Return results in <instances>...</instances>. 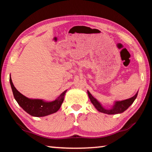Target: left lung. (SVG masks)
Returning <instances> with one entry per match:
<instances>
[{
  "mask_svg": "<svg viewBox=\"0 0 152 152\" xmlns=\"http://www.w3.org/2000/svg\"><path fill=\"white\" fill-rule=\"evenodd\" d=\"M88 94L90 99H91V102L93 104L94 107L96 108L99 112L103 113L108 115H115L118 114V113H121L123 112H124L125 110H127L128 108L130 107L131 104H133V102H134L136 97L137 96V93H136L135 96L130 98V99L124 100V101L116 102L111 109H105L101 106L100 102L92 96V94L90 93L89 91H88Z\"/></svg>",
  "mask_w": 152,
  "mask_h": 152,
  "instance_id": "left-lung-1",
  "label": "left lung"
}]
</instances>
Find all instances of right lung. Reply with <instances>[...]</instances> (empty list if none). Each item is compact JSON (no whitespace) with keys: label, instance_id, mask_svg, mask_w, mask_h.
Here are the masks:
<instances>
[{"label":"right lung","instance_id":"right-lung-1","mask_svg":"<svg viewBox=\"0 0 152 152\" xmlns=\"http://www.w3.org/2000/svg\"><path fill=\"white\" fill-rule=\"evenodd\" d=\"M9 80L13 96L17 103L25 111L33 117H44L57 112L62 104L64 95L67 91H65L63 92L58 97V99L55 100L54 101L45 102L40 99H30L20 93L15 88L11 77H10Z\"/></svg>","mask_w":152,"mask_h":152}]
</instances>
